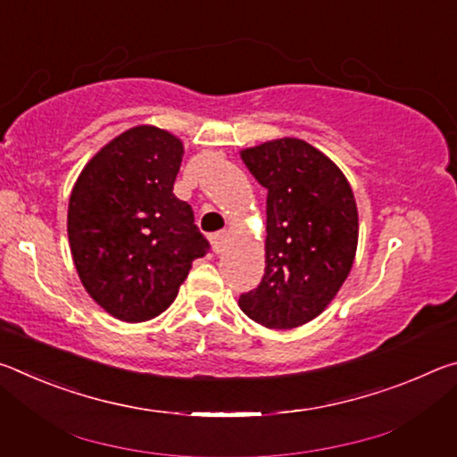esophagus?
<instances>
[{
	"label": "esophagus",
	"mask_w": 457,
	"mask_h": 457,
	"mask_svg": "<svg viewBox=\"0 0 457 457\" xmlns=\"http://www.w3.org/2000/svg\"><path fill=\"white\" fill-rule=\"evenodd\" d=\"M212 247L215 253H223L228 247V231H218V234H212Z\"/></svg>",
	"instance_id": "obj_1"
}]
</instances>
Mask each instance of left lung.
<instances>
[{
  "instance_id": "left-lung-1",
  "label": "left lung",
  "mask_w": 457,
  "mask_h": 457,
  "mask_svg": "<svg viewBox=\"0 0 457 457\" xmlns=\"http://www.w3.org/2000/svg\"><path fill=\"white\" fill-rule=\"evenodd\" d=\"M266 199V268L239 308L266 328L316 319L349 276L359 242L357 201L343 171L300 138L242 151Z\"/></svg>"
}]
</instances>
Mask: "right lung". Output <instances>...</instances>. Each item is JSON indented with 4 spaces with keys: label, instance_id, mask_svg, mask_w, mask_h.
<instances>
[{
    "label": "right lung",
    "instance_id": "obj_1",
    "mask_svg": "<svg viewBox=\"0 0 457 457\" xmlns=\"http://www.w3.org/2000/svg\"><path fill=\"white\" fill-rule=\"evenodd\" d=\"M183 143L141 125L104 145L74 183L68 239L84 288L114 319L145 322L179 292L210 242L173 183Z\"/></svg>",
    "mask_w": 457,
    "mask_h": 457
}]
</instances>
